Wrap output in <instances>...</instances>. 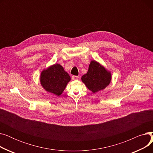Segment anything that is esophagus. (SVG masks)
<instances>
[{
	"instance_id": "34e87169",
	"label": "esophagus",
	"mask_w": 153,
	"mask_h": 153,
	"mask_svg": "<svg viewBox=\"0 0 153 153\" xmlns=\"http://www.w3.org/2000/svg\"><path fill=\"white\" fill-rule=\"evenodd\" d=\"M72 79H73V80H77L78 79H79V76H72Z\"/></svg>"
}]
</instances>
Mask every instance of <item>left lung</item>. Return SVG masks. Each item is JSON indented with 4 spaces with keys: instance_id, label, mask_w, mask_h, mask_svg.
Listing matches in <instances>:
<instances>
[{
    "instance_id": "8db88e82",
    "label": "left lung",
    "mask_w": 153,
    "mask_h": 153,
    "mask_svg": "<svg viewBox=\"0 0 153 153\" xmlns=\"http://www.w3.org/2000/svg\"><path fill=\"white\" fill-rule=\"evenodd\" d=\"M111 75L103 66L95 60L91 61L87 74L82 76V81L93 93L102 91L109 85Z\"/></svg>"
}]
</instances>
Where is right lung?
Instances as JSON below:
<instances>
[{"instance_id": "right-lung-1", "label": "right lung", "mask_w": 153, "mask_h": 153, "mask_svg": "<svg viewBox=\"0 0 153 153\" xmlns=\"http://www.w3.org/2000/svg\"><path fill=\"white\" fill-rule=\"evenodd\" d=\"M71 81V77L59 64H54L44 69L40 75V83L44 89L56 95H60Z\"/></svg>"}]
</instances>
